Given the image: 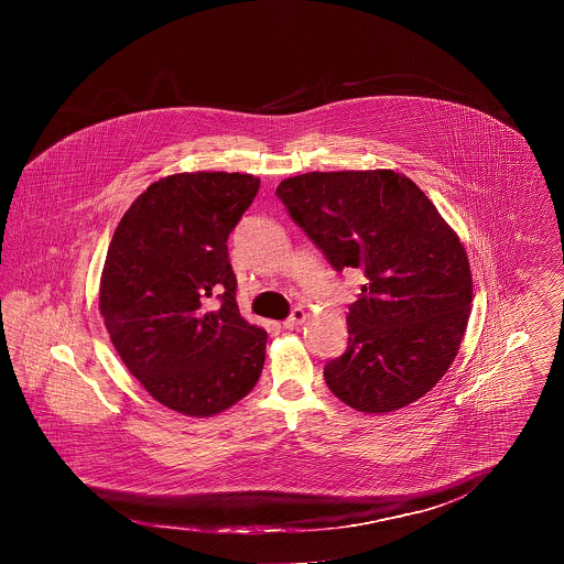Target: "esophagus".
<instances>
[{
	"instance_id": "1",
	"label": "esophagus",
	"mask_w": 564,
	"mask_h": 564,
	"mask_svg": "<svg viewBox=\"0 0 564 564\" xmlns=\"http://www.w3.org/2000/svg\"><path fill=\"white\" fill-rule=\"evenodd\" d=\"M304 322H306V313H304V308H294V311H292V315L283 322V327H285V329H294V327L302 325Z\"/></svg>"
}]
</instances>
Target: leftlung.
I'll return each mask as SVG.
<instances>
[{
	"label": "left lung",
	"instance_id": "8db88e82",
	"mask_svg": "<svg viewBox=\"0 0 564 564\" xmlns=\"http://www.w3.org/2000/svg\"><path fill=\"white\" fill-rule=\"evenodd\" d=\"M295 224L343 270L366 276L349 306V347L323 376L366 414L416 402L448 372L467 329L471 270L458 235L391 169L313 171L279 184Z\"/></svg>",
	"mask_w": 564,
	"mask_h": 564
}]
</instances>
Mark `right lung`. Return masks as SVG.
Returning a JSON list of instances; mask_svg holds the SVG:
<instances>
[{"instance_id": "1", "label": "right lung", "mask_w": 564, "mask_h": 564, "mask_svg": "<svg viewBox=\"0 0 564 564\" xmlns=\"http://www.w3.org/2000/svg\"><path fill=\"white\" fill-rule=\"evenodd\" d=\"M258 189L247 173L162 177L109 242L99 311L111 345L156 402L186 416L235 405L264 368L269 334L239 313L226 245Z\"/></svg>"}]
</instances>
